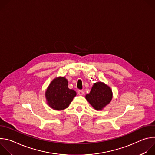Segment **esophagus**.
<instances>
[{
	"label": "esophagus",
	"mask_w": 155,
	"mask_h": 155,
	"mask_svg": "<svg viewBox=\"0 0 155 155\" xmlns=\"http://www.w3.org/2000/svg\"><path fill=\"white\" fill-rule=\"evenodd\" d=\"M78 94H79V95H80V96H82L83 94H84V92H83V91H82V90H78Z\"/></svg>",
	"instance_id": "esophagus-1"
}]
</instances>
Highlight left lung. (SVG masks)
<instances>
[{
  "label": "left lung",
  "instance_id": "left-lung-1",
  "mask_svg": "<svg viewBox=\"0 0 155 155\" xmlns=\"http://www.w3.org/2000/svg\"><path fill=\"white\" fill-rule=\"evenodd\" d=\"M86 99L96 110H100L111 101L112 91L105 84L95 83L90 93L86 95Z\"/></svg>",
  "mask_w": 155,
  "mask_h": 155
}]
</instances>
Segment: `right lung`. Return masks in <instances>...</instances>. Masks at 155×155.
<instances>
[{"mask_svg": "<svg viewBox=\"0 0 155 155\" xmlns=\"http://www.w3.org/2000/svg\"><path fill=\"white\" fill-rule=\"evenodd\" d=\"M76 94L74 90L68 87V81L64 77L53 80L45 93L49 105L58 110L68 108Z\"/></svg>", "mask_w": 155, "mask_h": 155, "instance_id": "add662e5", "label": "right lung"}]
</instances>
